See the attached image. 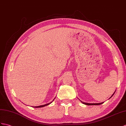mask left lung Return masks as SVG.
I'll return each instance as SVG.
<instances>
[{"mask_svg":"<svg viewBox=\"0 0 126 126\" xmlns=\"http://www.w3.org/2000/svg\"><path fill=\"white\" fill-rule=\"evenodd\" d=\"M114 93H115V92H114ZM112 94V96H113V94ZM112 96L110 98H111L112 97ZM81 102L83 104H85V105H100V104H103L104 103V102H102V103H84V102Z\"/></svg>","mask_w":126,"mask_h":126,"instance_id":"8db88e82","label":"left lung"}]
</instances>
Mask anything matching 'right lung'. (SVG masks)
Returning a JSON list of instances; mask_svg holds the SVG:
<instances>
[{
	"mask_svg": "<svg viewBox=\"0 0 126 126\" xmlns=\"http://www.w3.org/2000/svg\"><path fill=\"white\" fill-rule=\"evenodd\" d=\"M54 100V99H53ZM52 103V102H51ZM51 103H48V104H45V105H41V106H33V107H36V108H38V107H44V106H47L48 105H49V104H51Z\"/></svg>",
	"mask_w": 126,
	"mask_h": 126,
	"instance_id": "obj_1",
	"label": "right lung"
}]
</instances>
